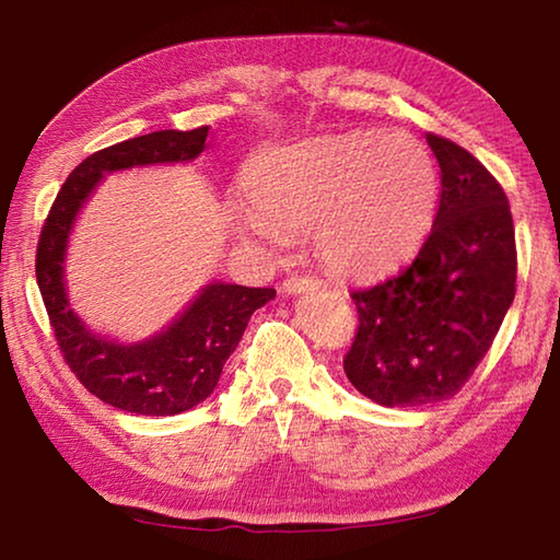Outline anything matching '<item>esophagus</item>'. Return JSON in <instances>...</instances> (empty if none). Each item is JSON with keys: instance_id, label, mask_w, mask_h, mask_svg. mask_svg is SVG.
I'll use <instances>...</instances> for the list:
<instances>
[{"instance_id": "1", "label": "esophagus", "mask_w": 560, "mask_h": 560, "mask_svg": "<svg viewBox=\"0 0 560 560\" xmlns=\"http://www.w3.org/2000/svg\"><path fill=\"white\" fill-rule=\"evenodd\" d=\"M283 291L287 293H301V291H311L320 287V279H313V277H299V273H291V277L283 279Z\"/></svg>"}]
</instances>
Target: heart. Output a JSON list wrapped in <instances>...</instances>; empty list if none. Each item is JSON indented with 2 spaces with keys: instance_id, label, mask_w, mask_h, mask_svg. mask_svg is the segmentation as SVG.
<instances>
[{
  "instance_id": "b5f03b06",
  "label": "heart",
  "mask_w": 560,
  "mask_h": 560,
  "mask_svg": "<svg viewBox=\"0 0 560 560\" xmlns=\"http://www.w3.org/2000/svg\"><path fill=\"white\" fill-rule=\"evenodd\" d=\"M237 237L279 249L313 228L315 255L337 277L374 279L402 265L430 233L440 170L405 130H342L273 145L249 160Z\"/></svg>"
}]
</instances>
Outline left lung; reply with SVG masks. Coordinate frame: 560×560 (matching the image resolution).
Segmentation results:
<instances>
[{
  "label": "left lung",
  "mask_w": 560,
  "mask_h": 560,
  "mask_svg": "<svg viewBox=\"0 0 560 560\" xmlns=\"http://www.w3.org/2000/svg\"><path fill=\"white\" fill-rule=\"evenodd\" d=\"M442 170L432 233L412 265L352 293L359 313L345 374L386 408L462 390L514 301L517 247L508 196L468 150L427 133Z\"/></svg>",
  "instance_id": "left-lung-1"
}]
</instances>
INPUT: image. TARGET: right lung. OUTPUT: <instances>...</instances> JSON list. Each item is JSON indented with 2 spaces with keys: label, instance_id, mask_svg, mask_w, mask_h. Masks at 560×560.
I'll list each match as a JSON object with an SVG mask.
<instances>
[{
  "label": "right lung",
  "instance_id": "add662e5",
  "mask_svg": "<svg viewBox=\"0 0 560 560\" xmlns=\"http://www.w3.org/2000/svg\"><path fill=\"white\" fill-rule=\"evenodd\" d=\"M208 126L158 130L104 148L77 164L43 223L36 279L62 359L98 400L136 415H179L211 396L223 364L243 339L252 313L271 301L273 289L208 283L167 330L138 345L94 335L68 303L65 255L77 213L106 172L199 158Z\"/></svg>",
  "mask_w": 560,
  "mask_h": 560
}]
</instances>
